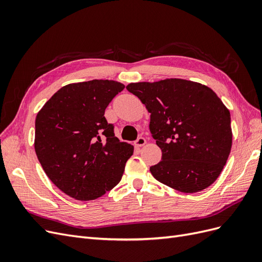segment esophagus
<instances>
[{
  "mask_svg": "<svg viewBox=\"0 0 262 262\" xmlns=\"http://www.w3.org/2000/svg\"><path fill=\"white\" fill-rule=\"evenodd\" d=\"M145 143H146V140L142 137H140L136 142H134V144H136V146H138V147L143 146Z\"/></svg>",
  "mask_w": 262,
  "mask_h": 262,
  "instance_id": "34e87169",
  "label": "esophagus"
}]
</instances>
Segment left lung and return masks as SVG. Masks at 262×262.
<instances>
[{"label": "left lung", "mask_w": 262, "mask_h": 262, "mask_svg": "<svg viewBox=\"0 0 262 262\" xmlns=\"http://www.w3.org/2000/svg\"><path fill=\"white\" fill-rule=\"evenodd\" d=\"M150 114L149 130L162 161L149 167L153 177L181 192L193 193L217 179L231 153V114L210 87L166 78L130 83Z\"/></svg>", "instance_id": "left-lung-1"}]
</instances>
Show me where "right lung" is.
Masks as SVG:
<instances>
[{"label":"right lung","mask_w":262,"mask_h":262,"mask_svg":"<svg viewBox=\"0 0 262 262\" xmlns=\"http://www.w3.org/2000/svg\"><path fill=\"white\" fill-rule=\"evenodd\" d=\"M123 89L112 80L68 84L37 114L38 160L53 184L73 199H97L121 180L134 147L115 137L104 115Z\"/></svg>","instance_id":"add662e5"}]
</instances>
